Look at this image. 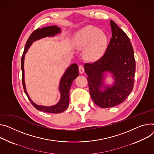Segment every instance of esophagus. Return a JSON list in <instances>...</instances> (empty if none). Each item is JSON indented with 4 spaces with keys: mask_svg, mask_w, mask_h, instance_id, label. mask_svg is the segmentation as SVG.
Instances as JSON below:
<instances>
[{
    "mask_svg": "<svg viewBox=\"0 0 154 154\" xmlns=\"http://www.w3.org/2000/svg\"><path fill=\"white\" fill-rule=\"evenodd\" d=\"M79 71L80 74H82L84 72V67H83V66L82 65L79 66Z\"/></svg>",
    "mask_w": 154,
    "mask_h": 154,
    "instance_id": "esophagus-1",
    "label": "esophagus"
}]
</instances>
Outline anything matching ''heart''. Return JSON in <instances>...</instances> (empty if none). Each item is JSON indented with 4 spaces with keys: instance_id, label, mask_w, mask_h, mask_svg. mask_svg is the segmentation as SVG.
Listing matches in <instances>:
<instances>
[{
    "instance_id": "heart-1",
    "label": "heart",
    "mask_w": 154,
    "mask_h": 154,
    "mask_svg": "<svg viewBox=\"0 0 154 154\" xmlns=\"http://www.w3.org/2000/svg\"><path fill=\"white\" fill-rule=\"evenodd\" d=\"M74 44L78 48L87 46L85 50V58L89 60H96L104 54L108 45V37L98 28L88 26L76 34Z\"/></svg>"
}]
</instances>
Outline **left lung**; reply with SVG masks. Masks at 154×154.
<instances>
[{
  "label": "left lung",
  "instance_id": "left-lung-1",
  "mask_svg": "<svg viewBox=\"0 0 154 154\" xmlns=\"http://www.w3.org/2000/svg\"><path fill=\"white\" fill-rule=\"evenodd\" d=\"M112 37L103 57L91 63H85L90 94L93 102L103 108L114 107L123 103L133 90L136 62L129 37L113 21H110ZM113 74L115 82L111 87L103 86L104 72Z\"/></svg>",
  "mask_w": 154,
  "mask_h": 154
}]
</instances>
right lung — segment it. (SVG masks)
Listing matches in <instances>:
<instances>
[{"label":"right lung","mask_w":154,"mask_h":154,"mask_svg":"<svg viewBox=\"0 0 154 154\" xmlns=\"http://www.w3.org/2000/svg\"><path fill=\"white\" fill-rule=\"evenodd\" d=\"M61 29L57 26H51L43 27L42 29H37L32 32L29 36L28 40L26 42V44L25 46L24 50L23 51L22 57H21V70H22V83L24 88V91L28 97L29 100L32 106L37 110L45 112L47 113H53V114H58L64 111L69 106V90L73 80L79 76V72L78 70V66L77 64H73L69 67L67 69L65 73L62 77L60 84V91L61 92V99L59 103L54 106L51 107H47L43 106H38L34 103L32 100L30 99L28 94L27 93L25 87L24 83V54L27 52V50L29 48L31 45L32 44L33 42L38 40L40 38H44L48 36H54L55 34L60 33Z\"/></svg>","instance_id":"add662e5"}]
</instances>
